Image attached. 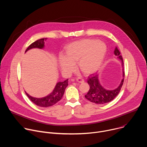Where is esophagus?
Listing matches in <instances>:
<instances>
[{
  "label": "esophagus",
  "instance_id": "34e87169",
  "mask_svg": "<svg viewBox=\"0 0 147 147\" xmlns=\"http://www.w3.org/2000/svg\"><path fill=\"white\" fill-rule=\"evenodd\" d=\"M76 81L80 83H83L84 82V80L83 79L81 78H78L76 79Z\"/></svg>",
  "mask_w": 147,
  "mask_h": 147
}]
</instances>
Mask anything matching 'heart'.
Returning <instances> with one entry per match:
<instances>
[{"instance_id": "b5f03b06", "label": "heart", "mask_w": 147, "mask_h": 147, "mask_svg": "<svg viewBox=\"0 0 147 147\" xmlns=\"http://www.w3.org/2000/svg\"><path fill=\"white\" fill-rule=\"evenodd\" d=\"M107 51L105 44L98 39L77 40L66 47L65 56H59V63L63 73L66 75L74 70L76 63L82 74L90 75L99 68Z\"/></svg>"}]
</instances>
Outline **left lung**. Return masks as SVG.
<instances>
[{"label":"left lung","mask_w":147,"mask_h":147,"mask_svg":"<svg viewBox=\"0 0 147 147\" xmlns=\"http://www.w3.org/2000/svg\"><path fill=\"white\" fill-rule=\"evenodd\" d=\"M114 53L117 56V58L121 60L123 70V79L117 88L114 90H107L100 84L99 81V76L98 74H92L88 77L87 82L90 86V90L85 95L87 99L96 104H105L108 103L114 99L119 94L123 86L124 77V63L121 55L117 48L116 47Z\"/></svg>","instance_id":"1"}]
</instances>
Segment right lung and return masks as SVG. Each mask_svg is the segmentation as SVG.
Returning <instances> with one entry per match:
<instances>
[{
    "label": "right lung",
    "mask_w": 147,
    "mask_h": 147,
    "mask_svg": "<svg viewBox=\"0 0 147 147\" xmlns=\"http://www.w3.org/2000/svg\"><path fill=\"white\" fill-rule=\"evenodd\" d=\"M47 38H42L35 41L34 42L31 44L27 48V49L26 51V52L32 48L43 49L45 46L44 41L47 40ZM68 80L69 79H67L65 81L62 82H58L56 84V85L55 88L53 89V91L45 97L40 98H34L30 96L26 91L25 92L27 96L29 98V99L34 103H35L36 105L43 108H48L49 107H52L61 99L63 95L64 94L66 88L68 86Z\"/></svg>",
    "instance_id": "right-lung-1"
}]
</instances>
